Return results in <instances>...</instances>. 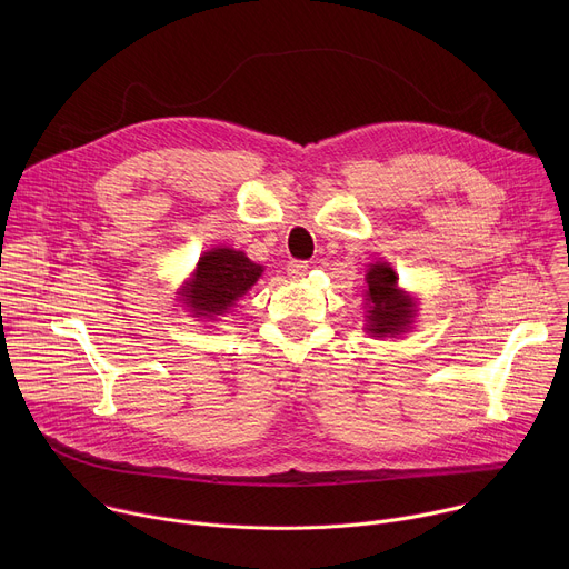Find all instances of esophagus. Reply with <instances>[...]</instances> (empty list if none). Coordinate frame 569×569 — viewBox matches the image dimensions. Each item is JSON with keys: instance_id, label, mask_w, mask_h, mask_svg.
<instances>
[{"instance_id": "34e87169", "label": "esophagus", "mask_w": 569, "mask_h": 569, "mask_svg": "<svg viewBox=\"0 0 569 569\" xmlns=\"http://www.w3.org/2000/svg\"><path fill=\"white\" fill-rule=\"evenodd\" d=\"M286 270L290 277H301L308 270V261H288Z\"/></svg>"}]
</instances>
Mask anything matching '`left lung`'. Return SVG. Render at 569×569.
I'll return each mask as SVG.
<instances>
[{
	"label": "left lung",
	"instance_id": "obj_1",
	"mask_svg": "<svg viewBox=\"0 0 569 569\" xmlns=\"http://www.w3.org/2000/svg\"><path fill=\"white\" fill-rule=\"evenodd\" d=\"M367 301H369V329L373 336H398L415 317V303L405 297L396 286V272L376 263L367 272Z\"/></svg>",
	"mask_w": 569,
	"mask_h": 569
}]
</instances>
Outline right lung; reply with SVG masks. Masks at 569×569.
<instances>
[{
    "mask_svg": "<svg viewBox=\"0 0 569 569\" xmlns=\"http://www.w3.org/2000/svg\"><path fill=\"white\" fill-rule=\"evenodd\" d=\"M261 272L263 268L242 252L229 248L211 250L198 261L193 281L187 283L182 292L184 303H189L198 317L222 315L257 283Z\"/></svg>",
    "mask_w": 569,
    "mask_h": 569,
    "instance_id": "obj_1",
    "label": "right lung"
}]
</instances>
